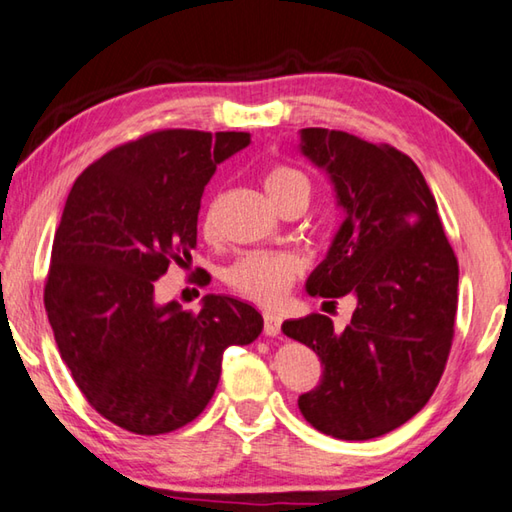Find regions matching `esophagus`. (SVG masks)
I'll use <instances>...</instances> for the list:
<instances>
[{"instance_id": "obj_1", "label": "esophagus", "mask_w": 512, "mask_h": 512, "mask_svg": "<svg viewBox=\"0 0 512 512\" xmlns=\"http://www.w3.org/2000/svg\"><path fill=\"white\" fill-rule=\"evenodd\" d=\"M264 333L268 337H277L282 333V317L275 313H264Z\"/></svg>"}]
</instances>
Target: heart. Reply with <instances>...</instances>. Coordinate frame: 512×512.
I'll return each instance as SVG.
<instances>
[{
	"mask_svg": "<svg viewBox=\"0 0 512 512\" xmlns=\"http://www.w3.org/2000/svg\"><path fill=\"white\" fill-rule=\"evenodd\" d=\"M264 190L275 208L295 193H308L310 184L299 170L290 166H273L264 173ZM302 270L299 259L286 253H253L239 259L228 270L226 282L237 293L250 297L257 304L275 306L282 302L290 286Z\"/></svg>",
	"mask_w": 512,
	"mask_h": 512,
	"instance_id": "1",
	"label": "heart"
}]
</instances>
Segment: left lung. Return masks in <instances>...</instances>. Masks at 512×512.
<instances>
[{
  "label": "left lung",
  "mask_w": 512,
  "mask_h": 512,
  "mask_svg": "<svg viewBox=\"0 0 512 512\" xmlns=\"http://www.w3.org/2000/svg\"><path fill=\"white\" fill-rule=\"evenodd\" d=\"M299 150L328 175L342 217L306 293L353 295L357 308L344 330L319 313L282 324L324 366L297 404L319 433L364 442L406 424L435 393L455 333L457 257L408 155L328 128L299 130Z\"/></svg>",
  "instance_id": "left-lung-1"
}]
</instances>
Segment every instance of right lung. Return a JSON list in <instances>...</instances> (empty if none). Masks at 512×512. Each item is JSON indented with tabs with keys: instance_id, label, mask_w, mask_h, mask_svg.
<instances>
[{
	"instance_id": "1",
	"label": "right lung",
	"mask_w": 512,
	"mask_h": 512,
	"mask_svg": "<svg viewBox=\"0 0 512 512\" xmlns=\"http://www.w3.org/2000/svg\"><path fill=\"white\" fill-rule=\"evenodd\" d=\"M248 133L157 130L77 177L53 239L44 304L64 364L99 415L164 435L202 413L228 346L264 319L242 299L206 295L199 313L157 304L155 282L197 246L202 193Z\"/></svg>"
}]
</instances>
